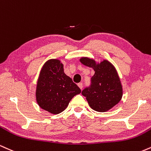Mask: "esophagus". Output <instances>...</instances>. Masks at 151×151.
<instances>
[{"label": "esophagus", "mask_w": 151, "mask_h": 151, "mask_svg": "<svg viewBox=\"0 0 151 151\" xmlns=\"http://www.w3.org/2000/svg\"><path fill=\"white\" fill-rule=\"evenodd\" d=\"M78 87L80 88L81 89L83 88V83H79L78 84Z\"/></svg>", "instance_id": "34e87169"}]
</instances>
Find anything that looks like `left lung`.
<instances>
[{"instance_id": "obj_1", "label": "left lung", "mask_w": 151, "mask_h": 151, "mask_svg": "<svg viewBox=\"0 0 151 151\" xmlns=\"http://www.w3.org/2000/svg\"><path fill=\"white\" fill-rule=\"evenodd\" d=\"M80 61L95 71L90 86L82 91L91 108L98 112H106L118 104L123 96V88L112 64L106 60L97 64L94 60L86 57L81 58Z\"/></svg>"}]
</instances>
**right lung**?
Masks as SVG:
<instances>
[{"mask_svg":"<svg viewBox=\"0 0 151 151\" xmlns=\"http://www.w3.org/2000/svg\"><path fill=\"white\" fill-rule=\"evenodd\" d=\"M81 92L78 86L65 74L60 60L50 59L45 62L39 75L35 93L37 103L42 109L58 114Z\"/></svg>","mask_w":151,"mask_h":151,"instance_id":"obj_1","label":"right lung"}]
</instances>
